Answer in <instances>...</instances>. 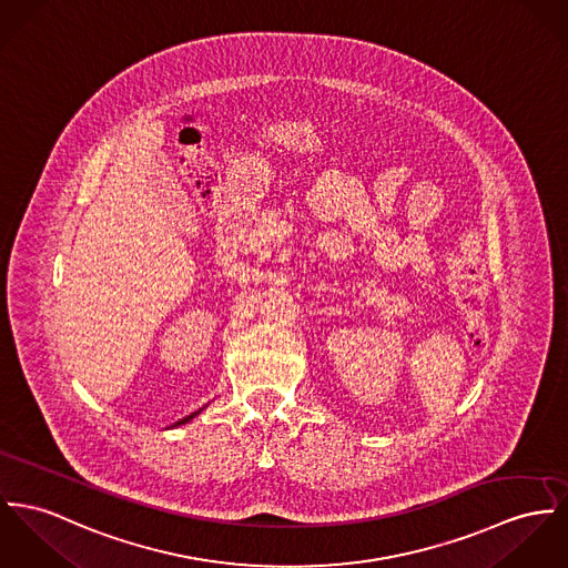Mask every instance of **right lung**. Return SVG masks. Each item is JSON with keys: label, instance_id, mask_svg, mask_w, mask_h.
<instances>
[{"label": "right lung", "instance_id": "right-lung-1", "mask_svg": "<svg viewBox=\"0 0 568 568\" xmlns=\"http://www.w3.org/2000/svg\"><path fill=\"white\" fill-rule=\"evenodd\" d=\"M203 408H205V406H203ZM203 408H201V410H203ZM201 410H196V413H192V415H187V417H183V419H181V422H176L175 426H183V424H187V422H192V419H194V417H196V415H199V413H201Z\"/></svg>", "mask_w": 568, "mask_h": 568}]
</instances>
